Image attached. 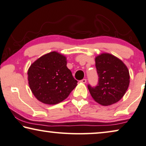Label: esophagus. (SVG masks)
Segmentation results:
<instances>
[{
    "mask_svg": "<svg viewBox=\"0 0 146 146\" xmlns=\"http://www.w3.org/2000/svg\"><path fill=\"white\" fill-rule=\"evenodd\" d=\"M80 82H82V83H86V79H82L81 80H80Z\"/></svg>",
    "mask_w": 146,
    "mask_h": 146,
    "instance_id": "1",
    "label": "esophagus"
}]
</instances>
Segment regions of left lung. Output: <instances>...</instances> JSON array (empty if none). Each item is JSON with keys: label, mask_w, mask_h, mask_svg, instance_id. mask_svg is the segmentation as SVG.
<instances>
[{"label": "left lung", "mask_w": 146, "mask_h": 146, "mask_svg": "<svg viewBox=\"0 0 146 146\" xmlns=\"http://www.w3.org/2000/svg\"><path fill=\"white\" fill-rule=\"evenodd\" d=\"M95 62L98 83L94 87L88 84L89 92L100 105H112L120 100L129 88V69L121 60L108 53L96 56Z\"/></svg>", "instance_id": "8db88e82"}]
</instances>
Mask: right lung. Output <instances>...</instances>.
<instances>
[{"label": "right lung", "mask_w": 146, "mask_h": 146, "mask_svg": "<svg viewBox=\"0 0 146 146\" xmlns=\"http://www.w3.org/2000/svg\"><path fill=\"white\" fill-rule=\"evenodd\" d=\"M28 83L38 101L54 105L66 99L77 80L67 67L66 57L57 52L41 56L28 69Z\"/></svg>", "instance_id": "obj_1"}]
</instances>
